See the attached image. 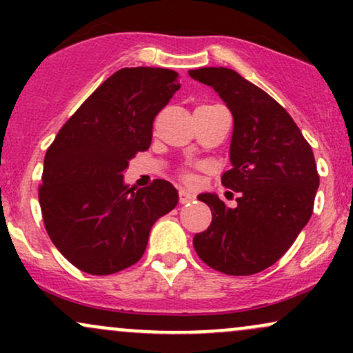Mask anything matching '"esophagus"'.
<instances>
[{
  "mask_svg": "<svg viewBox=\"0 0 353 353\" xmlns=\"http://www.w3.org/2000/svg\"><path fill=\"white\" fill-rule=\"evenodd\" d=\"M194 199H196V197H194V194H190L184 189L179 190V202H181V204H188V202H192Z\"/></svg>",
  "mask_w": 353,
  "mask_h": 353,
  "instance_id": "34e87169",
  "label": "esophagus"
}]
</instances>
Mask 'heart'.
<instances>
[{
  "mask_svg": "<svg viewBox=\"0 0 353 353\" xmlns=\"http://www.w3.org/2000/svg\"><path fill=\"white\" fill-rule=\"evenodd\" d=\"M182 181L188 182V184H192V182H194V174L189 172V171L182 172Z\"/></svg>",
  "mask_w": 353,
  "mask_h": 353,
  "instance_id": "1",
  "label": "heart"
}]
</instances>
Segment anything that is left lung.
Segmentation results:
<instances>
[{"label": "left lung", "mask_w": 353, "mask_h": 353, "mask_svg": "<svg viewBox=\"0 0 353 353\" xmlns=\"http://www.w3.org/2000/svg\"><path fill=\"white\" fill-rule=\"evenodd\" d=\"M189 76L212 88L232 112V169L222 174V184L239 192L236 208L216 194L197 196L212 222L194 236V249L222 274H257L275 264L309 222L319 189L314 152L289 112L239 72L199 68Z\"/></svg>", "instance_id": "1"}]
</instances>
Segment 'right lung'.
Here are the masks:
<instances>
[{"mask_svg":"<svg viewBox=\"0 0 353 353\" xmlns=\"http://www.w3.org/2000/svg\"><path fill=\"white\" fill-rule=\"evenodd\" d=\"M179 74L123 68L109 76L59 129L44 156L39 205L52 244L92 275L128 269L143 257L154 222L177 205L171 182L129 188L124 171L148 151L152 123Z\"/></svg>","mask_w":353,"mask_h":353,"instance_id":"1","label":"right lung"}]
</instances>
